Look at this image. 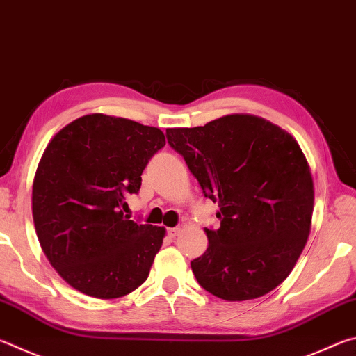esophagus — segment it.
<instances>
[{
  "mask_svg": "<svg viewBox=\"0 0 356 356\" xmlns=\"http://www.w3.org/2000/svg\"><path fill=\"white\" fill-rule=\"evenodd\" d=\"M168 234H170L171 237H176V236H179V234H180V227L177 226V227H171V229H168Z\"/></svg>",
  "mask_w": 356,
  "mask_h": 356,
  "instance_id": "obj_1",
  "label": "esophagus"
}]
</instances>
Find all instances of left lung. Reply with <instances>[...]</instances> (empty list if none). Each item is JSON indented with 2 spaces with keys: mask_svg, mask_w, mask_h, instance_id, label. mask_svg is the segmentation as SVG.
I'll use <instances>...</instances> for the list:
<instances>
[{
  "mask_svg": "<svg viewBox=\"0 0 356 356\" xmlns=\"http://www.w3.org/2000/svg\"><path fill=\"white\" fill-rule=\"evenodd\" d=\"M220 227L204 229L206 252L191 261L200 284L227 301L259 298L284 281L308 242L314 184L295 138L267 119L229 114L204 127L168 129Z\"/></svg>",
  "mask_w": 356,
  "mask_h": 356,
  "instance_id": "8db88e82",
  "label": "left lung"
}]
</instances>
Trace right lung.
<instances>
[{"instance_id":"1","label":"right lung","mask_w":356,"mask_h":356,"mask_svg":"<svg viewBox=\"0 0 356 356\" xmlns=\"http://www.w3.org/2000/svg\"><path fill=\"white\" fill-rule=\"evenodd\" d=\"M166 144L163 131L94 113L51 138L33 182V220L59 276L95 298H119L147 280L165 227L124 215L125 196Z\"/></svg>"}]
</instances>
